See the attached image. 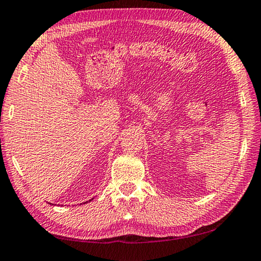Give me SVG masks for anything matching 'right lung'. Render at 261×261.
Returning a JSON list of instances; mask_svg holds the SVG:
<instances>
[{"label":"right lung","mask_w":261,"mask_h":261,"mask_svg":"<svg viewBox=\"0 0 261 261\" xmlns=\"http://www.w3.org/2000/svg\"><path fill=\"white\" fill-rule=\"evenodd\" d=\"M89 201H90V200H89ZM85 203H88V201H85Z\"/></svg>","instance_id":"add662e5"}]
</instances>
